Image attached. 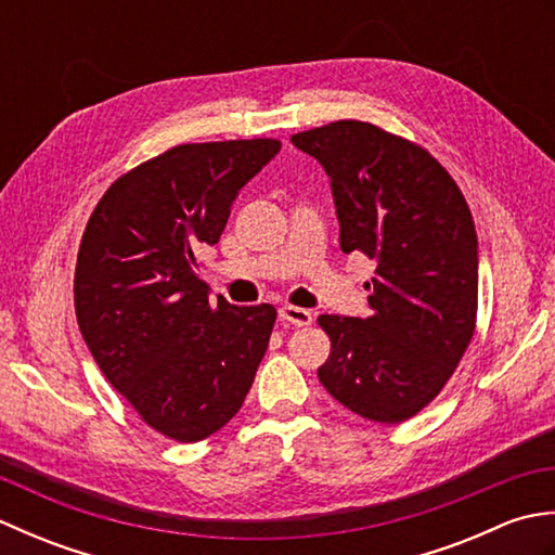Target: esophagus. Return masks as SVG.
<instances>
[{"instance_id": "1", "label": "esophagus", "mask_w": 555, "mask_h": 555, "mask_svg": "<svg viewBox=\"0 0 555 555\" xmlns=\"http://www.w3.org/2000/svg\"><path fill=\"white\" fill-rule=\"evenodd\" d=\"M279 317L288 324H296V326H310L312 324V312L305 310V308H296V305H284V308L279 310Z\"/></svg>"}]
</instances>
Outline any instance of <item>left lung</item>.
<instances>
[{
	"label": "left lung",
	"instance_id": "left-lung-1",
	"mask_svg": "<svg viewBox=\"0 0 555 555\" xmlns=\"http://www.w3.org/2000/svg\"><path fill=\"white\" fill-rule=\"evenodd\" d=\"M332 179L340 250L376 262L372 314H322L332 338L317 370L356 415L398 424L441 393L477 322V231L463 193L427 150L367 121L291 138Z\"/></svg>",
	"mask_w": 555,
	"mask_h": 555
}]
</instances>
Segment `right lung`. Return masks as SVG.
<instances>
[{
    "mask_svg": "<svg viewBox=\"0 0 555 555\" xmlns=\"http://www.w3.org/2000/svg\"><path fill=\"white\" fill-rule=\"evenodd\" d=\"M274 138L176 145L116 179L82 233L74 300L107 382L152 429L195 443L250 391L276 310L209 298L197 253L219 243Z\"/></svg>",
    "mask_w": 555,
    "mask_h": 555,
    "instance_id": "1",
    "label": "right lung"
}]
</instances>
